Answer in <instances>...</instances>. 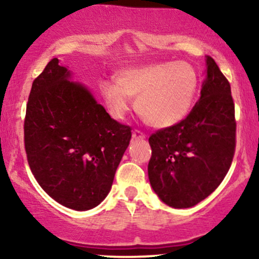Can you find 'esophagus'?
<instances>
[{
	"label": "esophagus",
	"instance_id": "34e87169",
	"mask_svg": "<svg viewBox=\"0 0 259 259\" xmlns=\"http://www.w3.org/2000/svg\"><path fill=\"white\" fill-rule=\"evenodd\" d=\"M145 138H146V135H145V134L142 133V132H140V130L135 129L133 132V139L134 140H142V139H145Z\"/></svg>",
	"mask_w": 259,
	"mask_h": 259
}]
</instances>
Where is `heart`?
<instances>
[{"label": "heart", "mask_w": 259, "mask_h": 259, "mask_svg": "<svg viewBox=\"0 0 259 259\" xmlns=\"http://www.w3.org/2000/svg\"><path fill=\"white\" fill-rule=\"evenodd\" d=\"M114 80L100 85L109 114L123 119L136 97V111L156 127L173 126L189 114L198 84L195 68L184 61L126 68Z\"/></svg>", "instance_id": "heart-1"}]
</instances>
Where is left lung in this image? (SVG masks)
Segmentation results:
<instances>
[{
    "label": "left lung",
    "mask_w": 259,
    "mask_h": 259,
    "mask_svg": "<svg viewBox=\"0 0 259 259\" xmlns=\"http://www.w3.org/2000/svg\"><path fill=\"white\" fill-rule=\"evenodd\" d=\"M206 62L207 79L191 112L148 139L151 186L174 208L192 207L212 194L235 154L236 120L230 84L214 59L208 56Z\"/></svg>",
    "instance_id": "1"
}]
</instances>
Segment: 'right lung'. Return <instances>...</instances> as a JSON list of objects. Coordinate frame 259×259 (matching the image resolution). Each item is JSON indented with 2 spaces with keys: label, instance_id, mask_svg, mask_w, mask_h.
<instances>
[{
  "label": "right lung",
  "instance_id": "obj_1",
  "mask_svg": "<svg viewBox=\"0 0 259 259\" xmlns=\"http://www.w3.org/2000/svg\"><path fill=\"white\" fill-rule=\"evenodd\" d=\"M53 58L32 81L24 119L29 167L55 201L75 210L96 207L111 190L132 127L112 119Z\"/></svg>",
  "mask_w": 259,
  "mask_h": 259
}]
</instances>
